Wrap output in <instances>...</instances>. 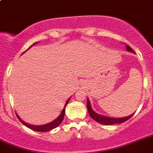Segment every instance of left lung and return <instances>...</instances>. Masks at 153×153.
Masks as SVG:
<instances>
[{
    "label": "left lung",
    "instance_id": "8db88e82",
    "mask_svg": "<svg viewBox=\"0 0 153 153\" xmlns=\"http://www.w3.org/2000/svg\"><path fill=\"white\" fill-rule=\"evenodd\" d=\"M126 49L128 52H131V53H135L134 50L131 49V47L128 46V45H126ZM87 111L89 112V114L93 119L96 121L97 122H98L100 124H102V125H115V124H121L123 123L125 121H126L127 120H128L130 117H131L133 116V114H131V115L127 116V117H118V118H114V117H106V116L104 115H100V114H97L96 112L94 111V110L91 108V103H90L89 99L87 98Z\"/></svg>",
    "mask_w": 153,
    "mask_h": 153
}]
</instances>
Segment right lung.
<instances>
[{
	"label": "right lung",
	"instance_id": "right-lung-1",
	"mask_svg": "<svg viewBox=\"0 0 153 153\" xmlns=\"http://www.w3.org/2000/svg\"><path fill=\"white\" fill-rule=\"evenodd\" d=\"M37 42L34 43L33 45H35V44H36ZM32 45H31V47L32 46ZM28 49H30V47L28 48ZM27 49V50H28ZM26 50V51H27ZM25 53V52H24ZM69 100H70V98L68 99L67 101L66 102V104H65V107L63 108V109H62V112L60 113V114L59 115V117H57L56 119H55L54 121H51V122H49V123L48 124H45V125H29V124L26 123V122H25L24 121H22V119L20 118V117L17 114V117H18V118L19 119V121L22 122V124L24 125H25L26 127L32 129V130H34V131H42V132H44V131H50V130H52V129L58 127L59 125H60L61 122L62 121V120H63V117H64V115H65V109H66V105L68 104V103H69Z\"/></svg>",
	"mask_w": 153,
	"mask_h": 153
}]
</instances>
